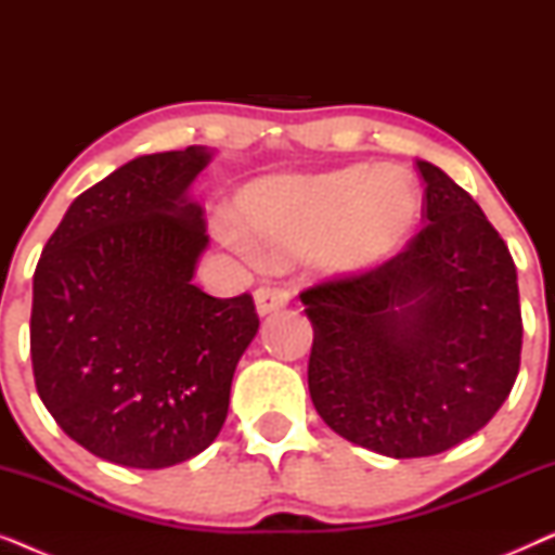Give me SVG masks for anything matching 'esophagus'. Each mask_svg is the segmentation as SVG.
<instances>
[{
    "label": "esophagus",
    "instance_id": "obj_1",
    "mask_svg": "<svg viewBox=\"0 0 555 555\" xmlns=\"http://www.w3.org/2000/svg\"><path fill=\"white\" fill-rule=\"evenodd\" d=\"M287 300H291V293H287L285 287H280V285H260L255 291V306H257V313H260V315L275 313V310L285 308Z\"/></svg>",
    "mask_w": 555,
    "mask_h": 555
}]
</instances>
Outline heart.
Returning a JSON list of instances; mask_svg holds the SVG:
<instances>
[{"label": "heart", "mask_w": 555, "mask_h": 555, "mask_svg": "<svg viewBox=\"0 0 555 555\" xmlns=\"http://www.w3.org/2000/svg\"><path fill=\"white\" fill-rule=\"evenodd\" d=\"M422 209L412 173L353 164L323 173H285L249 184L237 199V222L222 219L224 245L268 257L310 247L328 275H353L404 245Z\"/></svg>", "instance_id": "b5f03b06"}]
</instances>
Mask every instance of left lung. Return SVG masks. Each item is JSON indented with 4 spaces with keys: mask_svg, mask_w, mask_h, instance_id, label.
Segmentation results:
<instances>
[{
    "mask_svg": "<svg viewBox=\"0 0 555 555\" xmlns=\"http://www.w3.org/2000/svg\"><path fill=\"white\" fill-rule=\"evenodd\" d=\"M416 169L427 224L406 247L300 293L315 412L348 442L397 460L480 431L513 389L522 346L511 249L442 169Z\"/></svg>",
    "mask_w": 555,
    "mask_h": 555,
    "instance_id": "1",
    "label": "left lung"
}]
</instances>
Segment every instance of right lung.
Segmentation results:
<instances>
[{
  "label": "right lung",
  "instance_id": "add662e5",
  "mask_svg": "<svg viewBox=\"0 0 555 555\" xmlns=\"http://www.w3.org/2000/svg\"><path fill=\"white\" fill-rule=\"evenodd\" d=\"M209 158L189 146L124 164L70 204L37 262V393L67 437L116 465L207 450L260 328L253 295L211 298L192 280L209 237L186 189Z\"/></svg>",
  "mask_w": 555,
  "mask_h": 555
}]
</instances>
